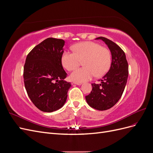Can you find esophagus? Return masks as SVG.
<instances>
[{
  "label": "esophagus",
  "instance_id": "1",
  "mask_svg": "<svg viewBox=\"0 0 153 153\" xmlns=\"http://www.w3.org/2000/svg\"><path fill=\"white\" fill-rule=\"evenodd\" d=\"M73 84H76V85H82V83H81V82H74Z\"/></svg>",
  "mask_w": 153,
  "mask_h": 153
}]
</instances>
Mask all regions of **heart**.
Here are the masks:
<instances>
[{
	"label": "heart",
	"mask_w": 153,
	"mask_h": 153,
	"mask_svg": "<svg viewBox=\"0 0 153 153\" xmlns=\"http://www.w3.org/2000/svg\"><path fill=\"white\" fill-rule=\"evenodd\" d=\"M74 52L64 51L62 55V66L68 71L76 68L83 61V66L74 70L71 80L76 82L89 80L94 76H101L108 71L111 64L109 50L92 41H84L73 47Z\"/></svg>",
	"instance_id": "b5f03b06"
}]
</instances>
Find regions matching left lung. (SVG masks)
<instances>
[{
    "instance_id": "1",
    "label": "left lung",
    "mask_w": 153,
    "mask_h": 153,
    "mask_svg": "<svg viewBox=\"0 0 153 153\" xmlns=\"http://www.w3.org/2000/svg\"><path fill=\"white\" fill-rule=\"evenodd\" d=\"M108 46L112 55L109 71L101 79V84H92L91 93L85 96L87 103L98 110H106L117 103L123 93L128 76V64L124 51L104 37H98Z\"/></svg>"
}]
</instances>
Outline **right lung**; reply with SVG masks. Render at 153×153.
<instances>
[{"instance_id":"1","label":"right lung","mask_w":153,"mask_h":153,"mask_svg":"<svg viewBox=\"0 0 153 153\" xmlns=\"http://www.w3.org/2000/svg\"><path fill=\"white\" fill-rule=\"evenodd\" d=\"M65 41L49 38L27 55L24 68L25 89L32 102L40 110L52 112L66 103L71 83L64 80L61 57Z\"/></svg>"}]
</instances>
